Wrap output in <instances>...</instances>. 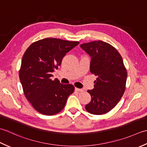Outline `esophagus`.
<instances>
[{"instance_id": "obj_1", "label": "esophagus", "mask_w": 147, "mask_h": 147, "mask_svg": "<svg viewBox=\"0 0 147 147\" xmlns=\"http://www.w3.org/2000/svg\"><path fill=\"white\" fill-rule=\"evenodd\" d=\"M75 90H76V91H78V92H82V91H84V90H83L82 89H79V88H75Z\"/></svg>"}]
</instances>
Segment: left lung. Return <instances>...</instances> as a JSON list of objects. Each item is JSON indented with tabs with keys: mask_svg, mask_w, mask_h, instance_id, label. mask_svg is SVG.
Returning a JSON list of instances; mask_svg holds the SVG:
<instances>
[{
	"mask_svg": "<svg viewBox=\"0 0 147 147\" xmlns=\"http://www.w3.org/2000/svg\"><path fill=\"white\" fill-rule=\"evenodd\" d=\"M80 46L91 56L90 71L97 76L94 89L88 91L91 100L85 109L91 114H104L116 106L124 93L126 69L121 55L109 43L98 40Z\"/></svg>",
	"mask_w": 147,
	"mask_h": 147,
	"instance_id": "8db88e82",
	"label": "left lung"
}]
</instances>
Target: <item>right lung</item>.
Instances as JSON below:
<instances>
[{
	"label": "right lung",
	"instance_id": "obj_1",
	"mask_svg": "<svg viewBox=\"0 0 147 147\" xmlns=\"http://www.w3.org/2000/svg\"><path fill=\"white\" fill-rule=\"evenodd\" d=\"M79 44L59 38H46L32 43L22 58L19 71L26 98L42 114L53 115L63 109L69 95L74 91L71 84L52 80L56 69L66 54Z\"/></svg>",
	"mask_w": 147,
	"mask_h": 147
}]
</instances>
